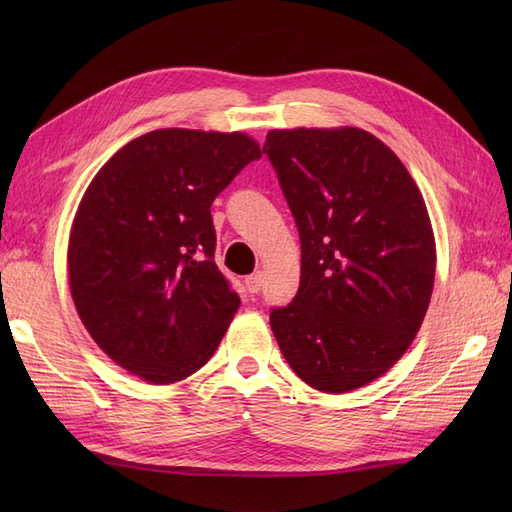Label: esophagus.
Returning <instances> with one entry per match:
<instances>
[{
	"mask_svg": "<svg viewBox=\"0 0 512 512\" xmlns=\"http://www.w3.org/2000/svg\"><path fill=\"white\" fill-rule=\"evenodd\" d=\"M245 286H247V290H250L252 294H258L260 288H262V273H254V275L247 277Z\"/></svg>",
	"mask_w": 512,
	"mask_h": 512,
	"instance_id": "esophagus-1",
	"label": "esophagus"
}]
</instances>
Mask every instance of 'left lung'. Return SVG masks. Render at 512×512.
Instances as JSON below:
<instances>
[{"instance_id": "obj_1", "label": "left lung", "mask_w": 512, "mask_h": 512, "mask_svg": "<svg viewBox=\"0 0 512 512\" xmlns=\"http://www.w3.org/2000/svg\"><path fill=\"white\" fill-rule=\"evenodd\" d=\"M267 153L301 239V282L271 309L303 382L348 393L408 350L427 314L436 241L414 179L359 128L271 130Z\"/></svg>"}]
</instances>
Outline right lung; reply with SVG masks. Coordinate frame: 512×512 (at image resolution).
Instances as JSON below:
<instances>
[{"instance_id": "add662e5", "label": "right lung", "mask_w": 512, "mask_h": 512, "mask_svg": "<svg viewBox=\"0 0 512 512\" xmlns=\"http://www.w3.org/2000/svg\"><path fill=\"white\" fill-rule=\"evenodd\" d=\"M241 132L153 130L89 183L70 232V290L111 359L153 384L192 376L241 305L215 265L211 203L260 160Z\"/></svg>"}]
</instances>
